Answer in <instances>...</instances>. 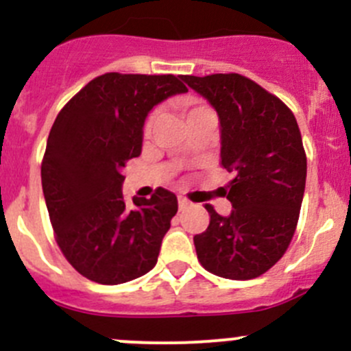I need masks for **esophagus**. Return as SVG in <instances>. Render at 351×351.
I'll return each instance as SVG.
<instances>
[{
    "mask_svg": "<svg viewBox=\"0 0 351 351\" xmlns=\"http://www.w3.org/2000/svg\"><path fill=\"white\" fill-rule=\"evenodd\" d=\"M190 205H192V202H190L189 198L178 197V207H180V210H183V208H189Z\"/></svg>",
    "mask_w": 351,
    "mask_h": 351,
    "instance_id": "34e87169",
    "label": "esophagus"
}]
</instances>
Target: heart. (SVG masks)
<instances>
[{"label": "heart", "mask_w": 351, "mask_h": 351, "mask_svg": "<svg viewBox=\"0 0 351 351\" xmlns=\"http://www.w3.org/2000/svg\"><path fill=\"white\" fill-rule=\"evenodd\" d=\"M182 107H183V110H185V115H186V119H189V117H192L193 113L200 112V110H204V108H208V107H205L204 104H200V101L193 100V98H185V100H182ZM154 119H156V112L149 113V117H147V119H146V122H144V129H143L144 136H147V134L151 132V129H153Z\"/></svg>", "instance_id": "1"}]
</instances>
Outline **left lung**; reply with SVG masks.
<instances>
[{"instance_id":"8db88e82","label":"left lung","mask_w":351,"mask_h":351,"mask_svg":"<svg viewBox=\"0 0 351 351\" xmlns=\"http://www.w3.org/2000/svg\"><path fill=\"white\" fill-rule=\"evenodd\" d=\"M207 98L221 120V166L234 173L222 217L205 205L210 222L193 238L210 274L250 280L270 270L295 232L306 189L307 158L299 125L280 98L236 73L182 76Z\"/></svg>"}]
</instances>
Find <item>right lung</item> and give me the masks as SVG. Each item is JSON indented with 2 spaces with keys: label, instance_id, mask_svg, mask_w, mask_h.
Wrapping results in <instances>:
<instances>
[{
  "label": "right lung",
  "instance_id": "right-lung-1",
  "mask_svg": "<svg viewBox=\"0 0 351 351\" xmlns=\"http://www.w3.org/2000/svg\"><path fill=\"white\" fill-rule=\"evenodd\" d=\"M185 91L173 74L107 73L56 117L42 159V190L58 246L88 280L125 284L154 268L178 200L158 189L127 207L122 173L141 154L151 108Z\"/></svg>",
  "mask_w": 351,
  "mask_h": 351
}]
</instances>
